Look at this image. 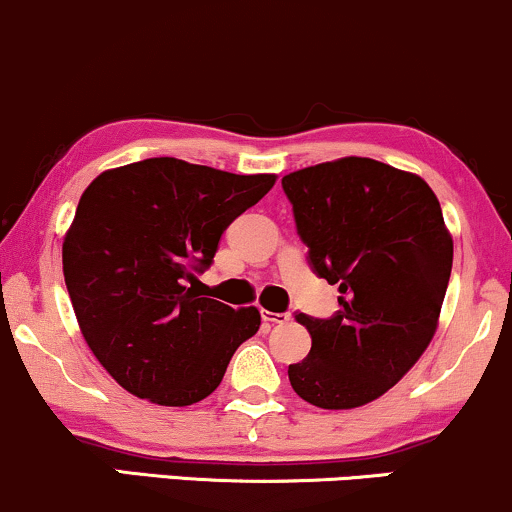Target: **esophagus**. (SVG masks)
Wrapping results in <instances>:
<instances>
[{
  "mask_svg": "<svg viewBox=\"0 0 512 512\" xmlns=\"http://www.w3.org/2000/svg\"><path fill=\"white\" fill-rule=\"evenodd\" d=\"M263 321L273 323V326H282V323L290 321V314H273V311H263Z\"/></svg>",
  "mask_w": 512,
  "mask_h": 512,
  "instance_id": "obj_1",
  "label": "esophagus"
}]
</instances>
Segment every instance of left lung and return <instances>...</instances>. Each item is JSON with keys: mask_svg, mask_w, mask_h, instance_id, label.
I'll return each instance as SVG.
<instances>
[{"mask_svg": "<svg viewBox=\"0 0 512 512\" xmlns=\"http://www.w3.org/2000/svg\"><path fill=\"white\" fill-rule=\"evenodd\" d=\"M309 261L338 285L333 318L299 314L311 352L287 374L323 410L381 398L417 364L438 328L453 237L419 174L340 158L282 177Z\"/></svg>", "mask_w": 512, "mask_h": 512, "instance_id": "1", "label": "left lung"}]
</instances>
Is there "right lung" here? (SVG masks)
I'll use <instances>...</instances> for the list:
<instances>
[{
  "label": "right lung",
  "instance_id": "right-lung-1",
  "mask_svg": "<svg viewBox=\"0 0 512 512\" xmlns=\"http://www.w3.org/2000/svg\"><path fill=\"white\" fill-rule=\"evenodd\" d=\"M273 184L275 174L148 158L105 170L83 191L64 234V282L90 352L131 395L194 405L256 335V306L232 309L186 282Z\"/></svg>",
  "mask_w": 512,
  "mask_h": 512
}]
</instances>
